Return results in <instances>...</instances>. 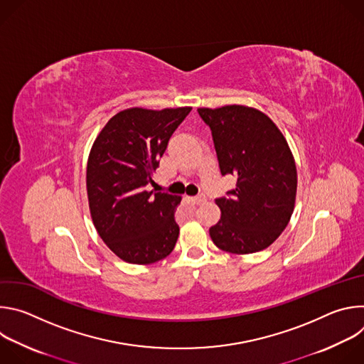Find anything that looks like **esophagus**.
Segmentation results:
<instances>
[{"label":"esophagus","mask_w":364,"mask_h":364,"mask_svg":"<svg viewBox=\"0 0 364 364\" xmlns=\"http://www.w3.org/2000/svg\"><path fill=\"white\" fill-rule=\"evenodd\" d=\"M190 200L194 203V204H201L205 201V196L204 194H200V196H194V197H190Z\"/></svg>","instance_id":"esophagus-1"}]
</instances>
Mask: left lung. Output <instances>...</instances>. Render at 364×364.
<instances>
[{
    "label": "left lung",
    "instance_id": "1",
    "mask_svg": "<svg viewBox=\"0 0 364 364\" xmlns=\"http://www.w3.org/2000/svg\"><path fill=\"white\" fill-rule=\"evenodd\" d=\"M210 127L223 176L236 177L229 197L216 200L220 220L209 229L213 243L247 255L271 246L292 216L296 166L292 151L274 121L245 105L198 108Z\"/></svg>",
    "mask_w": 364,
    "mask_h": 364
}]
</instances>
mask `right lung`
<instances>
[{
	"instance_id": "add662e5",
	"label": "right lung",
	"mask_w": 364,
	"mask_h": 364,
	"mask_svg": "<svg viewBox=\"0 0 364 364\" xmlns=\"http://www.w3.org/2000/svg\"><path fill=\"white\" fill-rule=\"evenodd\" d=\"M190 107L128 108L97 134L87 159L92 222L105 245L128 264L149 265L168 256L178 239L174 220L181 197L148 191L177 127Z\"/></svg>"
}]
</instances>
